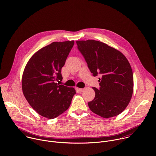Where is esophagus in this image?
<instances>
[{
  "label": "esophagus",
  "mask_w": 156,
  "mask_h": 156,
  "mask_svg": "<svg viewBox=\"0 0 156 156\" xmlns=\"http://www.w3.org/2000/svg\"><path fill=\"white\" fill-rule=\"evenodd\" d=\"M77 89V90L79 91V92H82L83 90H84V89L83 88H76Z\"/></svg>",
  "instance_id": "esophagus-1"
}]
</instances>
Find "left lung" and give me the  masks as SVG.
I'll return each instance as SVG.
<instances>
[{
  "label": "left lung",
  "instance_id": "1",
  "mask_svg": "<svg viewBox=\"0 0 156 156\" xmlns=\"http://www.w3.org/2000/svg\"><path fill=\"white\" fill-rule=\"evenodd\" d=\"M77 48L93 76L101 75L100 88L93 87L95 98L88 103L96 114L109 118L122 112L133 91V76L129 61L120 51L94 40L78 41Z\"/></svg>",
  "mask_w": 156,
  "mask_h": 156
}]
</instances>
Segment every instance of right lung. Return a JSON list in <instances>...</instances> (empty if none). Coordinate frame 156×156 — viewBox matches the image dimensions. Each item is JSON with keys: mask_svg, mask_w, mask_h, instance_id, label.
<instances>
[{"mask_svg": "<svg viewBox=\"0 0 156 156\" xmlns=\"http://www.w3.org/2000/svg\"><path fill=\"white\" fill-rule=\"evenodd\" d=\"M74 41L55 42L30 58L22 77V90L26 100L39 114L53 119L70 106L76 90L60 85L61 68Z\"/></svg>", "mask_w": 156, "mask_h": 156, "instance_id": "obj_1", "label": "right lung"}]
</instances>
